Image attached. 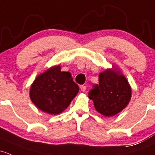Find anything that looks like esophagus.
<instances>
[{
    "label": "esophagus",
    "instance_id": "obj_1",
    "mask_svg": "<svg viewBox=\"0 0 155 155\" xmlns=\"http://www.w3.org/2000/svg\"><path fill=\"white\" fill-rule=\"evenodd\" d=\"M80 89L82 92H84L86 91V86L85 85H81L80 86Z\"/></svg>",
    "mask_w": 155,
    "mask_h": 155
}]
</instances>
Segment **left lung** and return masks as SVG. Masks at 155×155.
Returning <instances> with one entry per match:
<instances>
[{"label":"left lung","instance_id":"left-lung-1","mask_svg":"<svg viewBox=\"0 0 155 155\" xmlns=\"http://www.w3.org/2000/svg\"><path fill=\"white\" fill-rule=\"evenodd\" d=\"M99 84L93 85L89 91V99L99 114L114 116L128 105L131 97V87L126 78L115 68L99 73Z\"/></svg>","mask_w":155,"mask_h":155}]
</instances>
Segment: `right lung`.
Listing matches in <instances>:
<instances>
[{"instance_id": "add662e5", "label": "right lung", "mask_w": 155, "mask_h": 155, "mask_svg": "<svg viewBox=\"0 0 155 155\" xmlns=\"http://www.w3.org/2000/svg\"><path fill=\"white\" fill-rule=\"evenodd\" d=\"M79 91L71 73L61 71L58 65L35 78L31 85L30 97L41 110L56 115L69 106Z\"/></svg>"}]
</instances>
